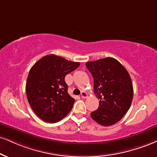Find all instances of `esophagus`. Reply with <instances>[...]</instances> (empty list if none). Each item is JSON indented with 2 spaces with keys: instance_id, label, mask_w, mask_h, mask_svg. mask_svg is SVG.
<instances>
[{
  "instance_id": "34e87169",
  "label": "esophagus",
  "mask_w": 157,
  "mask_h": 157,
  "mask_svg": "<svg viewBox=\"0 0 157 157\" xmlns=\"http://www.w3.org/2000/svg\"><path fill=\"white\" fill-rule=\"evenodd\" d=\"M87 94H86V92H84V91H82V93H81V97H82V98H87Z\"/></svg>"
}]
</instances>
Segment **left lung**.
<instances>
[{
	"instance_id": "left-lung-1",
	"label": "left lung",
	"mask_w": 157,
	"mask_h": 157,
	"mask_svg": "<svg viewBox=\"0 0 157 157\" xmlns=\"http://www.w3.org/2000/svg\"><path fill=\"white\" fill-rule=\"evenodd\" d=\"M86 66L94 78V92L99 107L91 117L102 126L120 121L130 108L133 98L132 80L125 67L112 57L87 62Z\"/></svg>"
}]
</instances>
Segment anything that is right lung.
I'll list each match as a JSON object with an SVG mask.
<instances>
[{"label":"right lung","mask_w":157,"mask_h":157,"mask_svg":"<svg viewBox=\"0 0 157 157\" xmlns=\"http://www.w3.org/2000/svg\"><path fill=\"white\" fill-rule=\"evenodd\" d=\"M79 65V63L49 55L31 67L26 82L27 98L40 119L49 123L57 122L71 111L75 100L67 93L65 77Z\"/></svg>","instance_id":"add662e5"}]
</instances>
